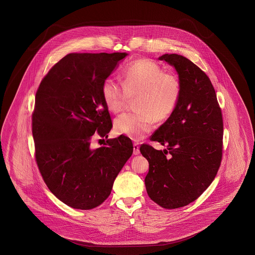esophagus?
Wrapping results in <instances>:
<instances>
[{"mask_svg":"<svg viewBox=\"0 0 255 255\" xmlns=\"http://www.w3.org/2000/svg\"><path fill=\"white\" fill-rule=\"evenodd\" d=\"M133 154L134 155H139L140 154V150H139V145L138 143H133Z\"/></svg>","mask_w":255,"mask_h":255,"instance_id":"esophagus-1","label":"esophagus"}]
</instances>
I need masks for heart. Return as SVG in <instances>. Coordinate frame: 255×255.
I'll list each match as a JSON object with an SVG mask.
<instances>
[{"label": "heart", "instance_id": "1", "mask_svg": "<svg viewBox=\"0 0 255 255\" xmlns=\"http://www.w3.org/2000/svg\"><path fill=\"white\" fill-rule=\"evenodd\" d=\"M123 82L109 77L101 92L110 112L119 113L126 108L130 98H135V112L124 113L114 122L119 133L140 140L152 130L155 120L163 122L173 114L181 95L179 77L156 62L141 59L124 69Z\"/></svg>", "mask_w": 255, "mask_h": 255}]
</instances>
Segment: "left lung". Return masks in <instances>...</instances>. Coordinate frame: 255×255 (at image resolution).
Returning a JSON list of instances; mask_svg holds the SVG:
<instances>
[{"label": "left lung", "instance_id": "obj_1", "mask_svg": "<svg viewBox=\"0 0 255 255\" xmlns=\"http://www.w3.org/2000/svg\"><path fill=\"white\" fill-rule=\"evenodd\" d=\"M173 65L181 84L173 114L150 137L167 149L140 146L149 162L144 179L155 204L175 209L191 204L212 183L223 155V117L215 88L203 70L185 57H159Z\"/></svg>", "mask_w": 255, "mask_h": 255}]
</instances>
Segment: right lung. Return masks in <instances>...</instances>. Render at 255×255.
<instances>
[{
  "label": "right lung",
  "instance_id": "right-lung-1",
  "mask_svg": "<svg viewBox=\"0 0 255 255\" xmlns=\"http://www.w3.org/2000/svg\"><path fill=\"white\" fill-rule=\"evenodd\" d=\"M127 54L70 53L37 88L32 113L35 157L44 182L62 203L80 210L101 205L132 154L129 137L90 148L94 133L107 138L112 122L101 88Z\"/></svg>",
  "mask_w": 255,
  "mask_h": 255
}]
</instances>
